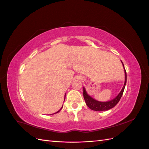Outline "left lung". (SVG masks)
I'll use <instances>...</instances> for the list:
<instances>
[{"mask_svg":"<svg viewBox=\"0 0 149 149\" xmlns=\"http://www.w3.org/2000/svg\"><path fill=\"white\" fill-rule=\"evenodd\" d=\"M122 65L123 66V68H124V65H123V63H122ZM124 70H125V76L124 85H123L122 89L121 91L120 92V93L115 98V99H113L111 100L107 101V102H99V101L95 100L87 93L85 88H83L84 99L85 100V102H86V105L88 106V107H89V108H90L91 109H92L93 111H107L111 109L113 107H115L117 104H118L119 100H120V99H121V97L122 96L123 91H124V89H125L126 82H127V74H126L125 68H124Z\"/></svg>","mask_w":149,"mask_h":149,"instance_id":"1","label":"left lung"}]
</instances>
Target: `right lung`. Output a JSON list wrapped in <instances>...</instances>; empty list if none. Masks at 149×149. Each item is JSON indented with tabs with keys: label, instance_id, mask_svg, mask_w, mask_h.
Masks as SVG:
<instances>
[{
	"label": "right lung",
	"instance_id": "1",
	"mask_svg": "<svg viewBox=\"0 0 149 149\" xmlns=\"http://www.w3.org/2000/svg\"><path fill=\"white\" fill-rule=\"evenodd\" d=\"M62 107H63V106H62ZM62 107H61V109H59V110L58 111V112H56V113H58V112H59V111H61V109H62ZM54 114H55V113H54Z\"/></svg>",
	"mask_w": 149,
	"mask_h": 149
}]
</instances>
